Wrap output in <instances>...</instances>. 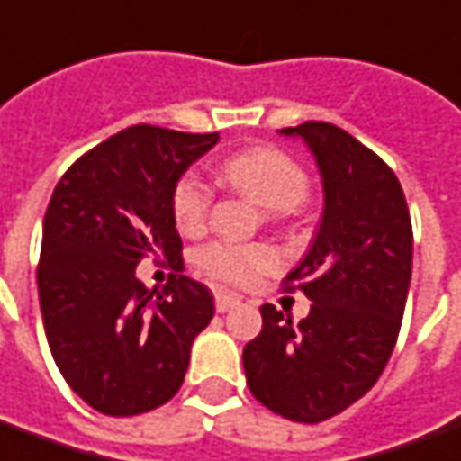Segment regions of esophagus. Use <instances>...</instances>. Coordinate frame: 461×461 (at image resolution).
Instances as JSON below:
<instances>
[{"mask_svg":"<svg viewBox=\"0 0 461 461\" xmlns=\"http://www.w3.org/2000/svg\"><path fill=\"white\" fill-rule=\"evenodd\" d=\"M241 299L237 297V294H227V292H217L214 294V309L220 312V314H224V312H230V309H234L237 304H240Z\"/></svg>","mask_w":461,"mask_h":461,"instance_id":"obj_1","label":"esophagus"}]
</instances>
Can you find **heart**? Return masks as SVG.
<instances>
[{
    "instance_id": "obj_1",
    "label": "heart",
    "mask_w": 461,
    "mask_h": 461,
    "mask_svg": "<svg viewBox=\"0 0 461 461\" xmlns=\"http://www.w3.org/2000/svg\"><path fill=\"white\" fill-rule=\"evenodd\" d=\"M224 182L267 209L269 220H285L309 199L312 182L289 154L275 147H252L221 162ZM172 220L182 234H199L207 227L212 192L197 175L176 179L172 189ZM197 269L214 282L247 286L279 267V257L267 244L209 241L194 257Z\"/></svg>"
}]
</instances>
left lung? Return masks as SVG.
Wrapping results in <instances>:
<instances>
[{
  "label": "left lung",
  "instance_id": "1",
  "mask_svg": "<svg viewBox=\"0 0 461 461\" xmlns=\"http://www.w3.org/2000/svg\"><path fill=\"white\" fill-rule=\"evenodd\" d=\"M282 134L304 137L324 179V217L285 292L312 302L302 321L262 307V331L244 347L257 402L285 420L317 424L375 387L397 344L411 279V220L397 175L330 122Z\"/></svg>",
  "mask_w": 461,
  "mask_h": 461
}]
</instances>
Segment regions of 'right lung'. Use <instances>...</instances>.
<instances>
[{"label": "right lung", "instance_id": "obj_1", "mask_svg": "<svg viewBox=\"0 0 461 461\" xmlns=\"http://www.w3.org/2000/svg\"><path fill=\"white\" fill-rule=\"evenodd\" d=\"M214 134L134 124L85 152L54 186L37 264L40 307L64 382L109 417L144 414L175 397L189 349L214 317L204 285L179 275L172 189ZM176 267L154 295L136 264Z\"/></svg>", "mask_w": 461, "mask_h": 461}]
</instances>
